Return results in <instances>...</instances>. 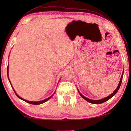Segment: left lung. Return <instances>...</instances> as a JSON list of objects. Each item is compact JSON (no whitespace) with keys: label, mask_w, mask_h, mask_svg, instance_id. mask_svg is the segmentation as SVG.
Here are the masks:
<instances>
[{"label":"left lung","mask_w":131,"mask_h":131,"mask_svg":"<svg viewBox=\"0 0 131 131\" xmlns=\"http://www.w3.org/2000/svg\"><path fill=\"white\" fill-rule=\"evenodd\" d=\"M123 72H124V71H123V72H122V76H121V79H120V82H119V84H118V86H117V88H116V89H115V91H114L112 93V94L111 95H110L109 96H107V97H105V98H103V99H101V100H91V99H89V98H86V96H83V95H82L81 93H80V92H79V91L78 90V92H79V94H80V95L82 96V98H83V99H85L86 101H87L88 102H89V103H92V104H101V103H104V102H105V101H108V100H110L111 98H112L113 96L114 95H115L116 93H117V92L118 91V90H119V88H120V86H121V83H122V79H123Z\"/></svg>","instance_id":"left-lung-1"}]
</instances>
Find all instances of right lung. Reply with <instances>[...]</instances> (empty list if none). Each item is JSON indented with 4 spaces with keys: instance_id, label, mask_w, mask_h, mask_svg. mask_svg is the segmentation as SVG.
Segmentation results:
<instances>
[{
    "instance_id": "1",
    "label": "right lung",
    "mask_w": 131,
    "mask_h": 131,
    "mask_svg": "<svg viewBox=\"0 0 131 131\" xmlns=\"http://www.w3.org/2000/svg\"><path fill=\"white\" fill-rule=\"evenodd\" d=\"M9 66H8V67H7V75H8V80H9V82H10V80H9ZM11 84V83H10ZM12 88H13V89H14V92H15V94H16V95H17L19 99H21V100H23V101H26V102H27V103H29V104H34V105H39V104H42V103H44L45 102H46V101H47L48 100H49L50 98H52V96L53 95H54V94H55V92L53 93V95H52L51 96H49V98H46V99H45V100H42V101H27V100H24V99H23V98H22L21 97H20V96H19L18 95L17 93H16V92L15 91V90H14V88L12 87Z\"/></svg>"
}]
</instances>
